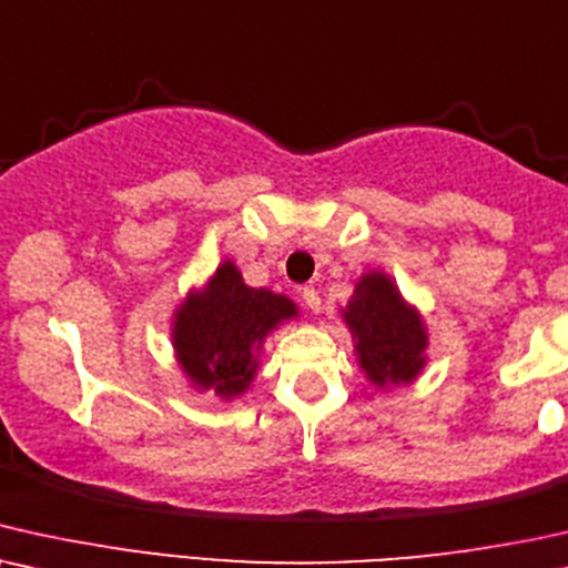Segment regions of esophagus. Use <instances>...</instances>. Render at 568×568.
Returning <instances> with one entry per match:
<instances>
[{
    "instance_id": "34e87169",
    "label": "esophagus",
    "mask_w": 568,
    "mask_h": 568,
    "mask_svg": "<svg viewBox=\"0 0 568 568\" xmlns=\"http://www.w3.org/2000/svg\"><path fill=\"white\" fill-rule=\"evenodd\" d=\"M301 298H304L306 308H312V312H320V308H322L320 291H316L314 285H306V288H301Z\"/></svg>"
}]
</instances>
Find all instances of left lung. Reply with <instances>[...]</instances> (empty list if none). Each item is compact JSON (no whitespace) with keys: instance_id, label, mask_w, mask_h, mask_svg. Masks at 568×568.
<instances>
[{"instance_id":"obj_1","label":"left lung","mask_w":568,"mask_h":568,"mask_svg":"<svg viewBox=\"0 0 568 568\" xmlns=\"http://www.w3.org/2000/svg\"><path fill=\"white\" fill-rule=\"evenodd\" d=\"M345 320L358 337L363 372L376 384L413 382L423 366L426 332L387 275L372 272L358 283Z\"/></svg>"}]
</instances>
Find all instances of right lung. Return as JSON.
Wrapping results in <instances>:
<instances>
[{"label": "right lung", "instance_id": "1", "mask_svg": "<svg viewBox=\"0 0 568 568\" xmlns=\"http://www.w3.org/2000/svg\"><path fill=\"white\" fill-rule=\"evenodd\" d=\"M296 314L288 298L246 288L231 262L217 267L207 291L189 296L176 314L173 345L196 387L236 397L256 372L254 351L277 322Z\"/></svg>", "mask_w": 568, "mask_h": 568}]
</instances>
